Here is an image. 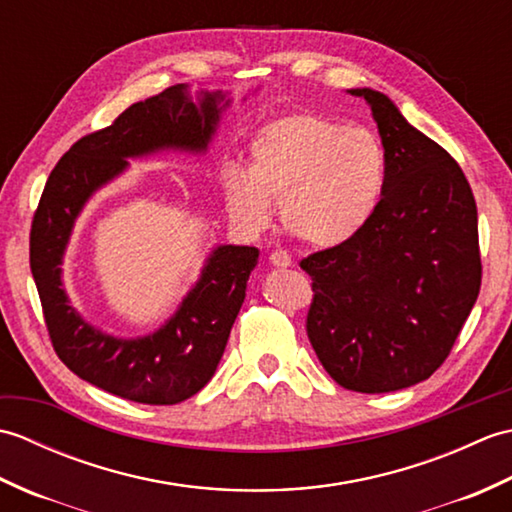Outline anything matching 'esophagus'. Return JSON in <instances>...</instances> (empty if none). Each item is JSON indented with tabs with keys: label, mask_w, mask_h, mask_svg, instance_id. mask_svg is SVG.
<instances>
[{
	"label": "esophagus",
	"mask_w": 512,
	"mask_h": 512,
	"mask_svg": "<svg viewBox=\"0 0 512 512\" xmlns=\"http://www.w3.org/2000/svg\"><path fill=\"white\" fill-rule=\"evenodd\" d=\"M270 264H273L275 268H288L292 262H290V255L286 253V250H273L270 253Z\"/></svg>",
	"instance_id": "34e87169"
}]
</instances>
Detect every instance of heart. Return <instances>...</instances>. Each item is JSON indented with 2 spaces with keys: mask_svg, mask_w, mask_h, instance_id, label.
Returning <instances> with one entry per match:
<instances>
[{
  "mask_svg": "<svg viewBox=\"0 0 512 512\" xmlns=\"http://www.w3.org/2000/svg\"><path fill=\"white\" fill-rule=\"evenodd\" d=\"M385 178V149L369 129L295 114L255 136L248 173L228 171L226 200L250 231L268 226L270 202H277L281 228L292 239L330 248L369 222Z\"/></svg>",
  "mask_w": 512,
  "mask_h": 512,
  "instance_id": "obj_1",
  "label": "heart"
}]
</instances>
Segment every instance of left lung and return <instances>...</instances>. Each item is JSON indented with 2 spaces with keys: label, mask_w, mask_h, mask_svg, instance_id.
Masks as SVG:
<instances>
[{
  "label": "left lung",
  "mask_w": 512,
  "mask_h": 512,
  "mask_svg": "<svg viewBox=\"0 0 512 512\" xmlns=\"http://www.w3.org/2000/svg\"><path fill=\"white\" fill-rule=\"evenodd\" d=\"M347 92L372 107L387 178L361 231L301 259L314 292L306 328L336 383L385 394L436 372L469 319L482 286L477 206L449 151L385 94Z\"/></svg>",
  "instance_id": "1"
}]
</instances>
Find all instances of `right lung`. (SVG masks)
<instances>
[{
    "label": "right lung",
    "mask_w": 512,
    "mask_h": 512,
    "mask_svg": "<svg viewBox=\"0 0 512 512\" xmlns=\"http://www.w3.org/2000/svg\"><path fill=\"white\" fill-rule=\"evenodd\" d=\"M198 103L187 85H171L127 107L110 127L76 140L52 169L32 217L30 270L54 352L79 378L143 405H176L213 378L259 250L217 246L178 312L138 339L96 330L70 306L61 281L63 253L85 202L127 169V158L160 149L204 154L231 101L217 90L200 92Z\"/></svg>",
    "instance_id": "right-lung-1"
}]
</instances>
